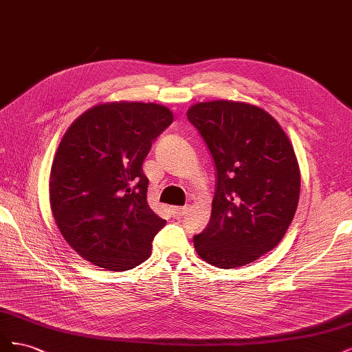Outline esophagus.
Wrapping results in <instances>:
<instances>
[{"label":"esophagus","mask_w":352,"mask_h":352,"mask_svg":"<svg viewBox=\"0 0 352 352\" xmlns=\"http://www.w3.org/2000/svg\"><path fill=\"white\" fill-rule=\"evenodd\" d=\"M188 207H172V214L173 217H182L186 214Z\"/></svg>","instance_id":"esophagus-1"}]
</instances>
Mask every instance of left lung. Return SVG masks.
<instances>
[{
    "label": "left lung",
    "instance_id": "1",
    "mask_svg": "<svg viewBox=\"0 0 352 352\" xmlns=\"http://www.w3.org/2000/svg\"><path fill=\"white\" fill-rule=\"evenodd\" d=\"M186 116L217 172L211 217L194 236L195 250L216 267H242L272 251L295 216L301 175L294 146L273 116L248 102H198Z\"/></svg>",
    "mask_w": 352,
    "mask_h": 352
}]
</instances>
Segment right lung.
I'll list each match as a JSON object with an SVG mask.
<instances>
[{
  "label": "right lung",
  "instance_id": "right-lung-1",
  "mask_svg": "<svg viewBox=\"0 0 352 352\" xmlns=\"http://www.w3.org/2000/svg\"><path fill=\"white\" fill-rule=\"evenodd\" d=\"M173 122L154 102H104L74 120L61 138L50 175V204L63 238L82 258L123 272L151 255L166 220L146 202L142 163Z\"/></svg>",
  "mask_w": 352,
  "mask_h": 352
}]
</instances>
